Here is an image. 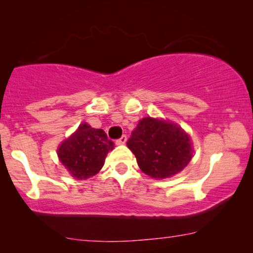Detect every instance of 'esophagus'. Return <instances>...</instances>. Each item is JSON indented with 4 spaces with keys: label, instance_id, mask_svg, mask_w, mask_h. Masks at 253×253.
Wrapping results in <instances>:
<instances>
[{
    "label": "esophagus",
    "instance_id": "obj_1",
    "mask_svg": "<svg viewBox=\"0 0 253 253\" xmlns=\"http://www.w3.org/2000/svg\"><path fill=\"white\" fill-rule=\"evenodd\" d=\"M126 136H123L121 137V138H119V139L116 140V144L117 145H123V144H126Z\"/></svg>",
    "mask_w": 253,
    "mask_h": 253
}]
</instances>
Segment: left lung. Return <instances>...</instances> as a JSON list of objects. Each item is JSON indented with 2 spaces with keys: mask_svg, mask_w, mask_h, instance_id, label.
<instances>
[{
  "mask_svg": "<svg viewBox=\"0 0 253 253\" xmlns=\"http://www.w3.org/2000/svg\"><path fill=\"white\" fill-rule=\"evenodd\" d=\"M126 145L143 172L153 178L177 174L192 158L188 134L174 123L152 117L139 121Z\"/></svg>",
  "mask_w": 253,
  "mask_h": 253,
  "instance_id": "8db88e82",
  "label": "left lung"
}]
</instances>
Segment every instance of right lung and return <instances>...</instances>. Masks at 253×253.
<instances>
[{"instance_id": "1", "label": "right lung", "mask_w": 253, "mask_h": 253, "mask_svg": "<svg viewBox=\"0 0 253 253\" xmlns=\"http://www.w3.org/2000/svg\"><path fill=\"white\" fill-rule=\"evenodd\" d=\"M114 148L102 129L83 123L77 131L65 139L57 154L69 172L78 179H86L102 168L107 153Z\"/></svg>"}]
</instances>
